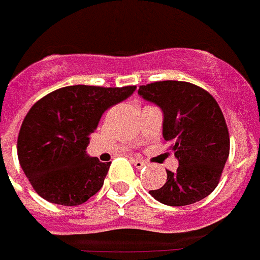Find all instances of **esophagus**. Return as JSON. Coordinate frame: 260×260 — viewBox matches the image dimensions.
I'll list each match as a JSON object with an SVG mask.
<instances>
[{
	"instance_id": "obj_1",
	"label": "esophagus",
	"mask_w": 260,
	"mask_h": 260,
	"mask_svg": "<svg viewBox=\"0 0 260 260\" xmlns=\"http://www.w3.org/2000/svg\"><path fill=\"white\" fill-rule=\"evenodd\" d=\"M132 161L133 164H134V167L138 168V169H141V168L146 167L147 165V161H144V160H139V158H133Z\"/></svg>"
}]
</instances>
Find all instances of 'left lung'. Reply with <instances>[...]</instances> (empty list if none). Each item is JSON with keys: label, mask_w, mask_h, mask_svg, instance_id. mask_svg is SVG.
Segmentation results:
<instances>
[{"label": "left lung", "mask_w": 260, "mask_h": 260, "mask_svg": "<svg viewBox=\"0 0 260 260\" xmlns=\"http://www.w3.org/2000/svg\"><path fill=\"white\" fill-rule=\"evenodd\" d=\"M138 93L162 110V137L178 160L167 182L150 190L156 201L180 207L199 202L216 189L229 156V132L219 104L206 89L187 82L161 80Z\"/></svg>", "instance_id": "8db88e82"}]
</instances>
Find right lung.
Listing matches in <instances>:
<instances>
[{
  "label": "right lung",
  "mask_w": 260,
  "mask_h": 260,
  "mask_svg": "<svg viewBox=\"0 0 260 260\" xmlns=\"http://www.w3.org/2000/svg\"><path fill=\"white\" fill-rule=\"evenodd\" d=\"M137 87L69 86L48 93L29 109L18 135V158L41 198L79 206L102 189L110 162L89 157V135L103 113Z\"/></svg>",
  "instance_id": "right-lung-1"
}]
</instances>
